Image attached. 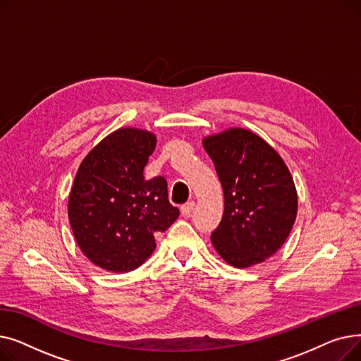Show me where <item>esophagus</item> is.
<instances>
[{
	"label": "esophagus",
	"instance_id": "esophagus-1",
	"mask_svg": "<svg viewBox=\"0 0 361 361\" xmlns=\"http://www.w3.org/2000/svg\"><path fill=\"white\" fill-rule=\"evenodd\" d=\"M195 206H196V203L192 200V202H187V203H184L183 206H181V215H184V216H188L190 215L192 212H193V209H195Z\"/></svg>",
	"mask_w": 361,
	"mask_h": 361
}]
</instances>
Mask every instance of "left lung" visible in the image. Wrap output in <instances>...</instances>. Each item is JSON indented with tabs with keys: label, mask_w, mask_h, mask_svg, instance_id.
Listing matches in <instances>:
<instances>
[{
	"label": "left lung",
	"mask_w": 361,
	"mask_h": 361,
	"mask_svg": "<svg viewBox=\"0 0 361 361\" xmlns=\"http://www.w3.org/2000/svg\"><path fill=\"white\" fill-rule=\"evenodd\" d=\"M224 190V214L211 240L234 268L275 255L288 238L298 197L288 166L256 133L231 127L203 137Z\"/></svg>",
	"instance_id": "1"
}]
</instances>
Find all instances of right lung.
I'll use <instances>...</instances> for the list:
<instances>
[{
	"mask_svg": "<svg viewBox=\"0 0 361 361\" xmlns=\"http://www.w3.org/2000/svg\"><path fill=\"white\" fill-rule=\"evenodd\" d=\"M152 131L121 127L83 158L68 196V219L82 253L101 269H137L154 253L155 234L178 218L164 177L145 180Z\"/></svg>",
	"mask_w": 361,
	"mask_h": 361,
	"instance_id": "right-lung-1",
	"label": "right lung"
}]
</instances>
